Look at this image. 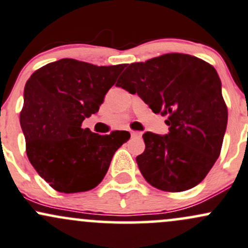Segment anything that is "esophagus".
<instances>
[{
  "label": "esophagus",
  "mask_w": 248,
  "mask_h": 248,
  "mask_svg": "<svg viewBox=\"0 0 248 248\" xmlns=\"http://www.w3.org/2000/svg\"><path fill=\"white\" fill-rule=\"evenodd\" d=\"M130 135L133 138H139L141 137V132H138V130H130Z\"/></svg>",
  "instance_id": "1"
}]
</instances>
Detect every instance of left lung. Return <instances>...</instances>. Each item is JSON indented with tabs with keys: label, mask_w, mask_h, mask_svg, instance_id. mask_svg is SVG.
Returning <instances> with one entry per match:
<instances>
[{
	"label": "left lung",
	"mask_w": 248,
	"mask_h": 248,
	"mask_svg": "<svg viewBox=\"0 0 248 248\" xmlns=\"http://www.w3.org/2000/svg\"><path fill=\"white\" fill-rule=\"evenodd\" d=\"M116 86L138 94L155 114L168 116L167 134L142 135L146 149L137 162L143 178L167 192L200 184L219 157L227 127L214 67L187 54H166L129 64Z\"/></svg>",
	"instance_id": "left-lung-1"
}]
</instances>
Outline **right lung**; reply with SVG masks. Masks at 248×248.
<instances>
[{"label":"right lung","mask_w":248,"mask_h":248,"mask_svg":"<svg viewBox=\"0 0 248 248\" xmlns=\"http://www.w3.org/2000/svg\"><path fill=\"white\" fill-rule=\"evenodd\" d=\"M124 64L97 67L73 59L46 64L27 81L20 124L27 155L41 178L62 193L86 192L105 178L130 134L99 135L81 128L99 111Z\"/></svg>","instance_id":"obj_1"}]
</instances>
